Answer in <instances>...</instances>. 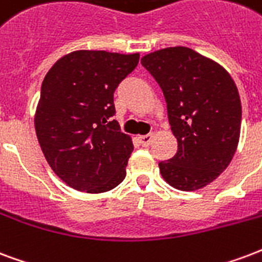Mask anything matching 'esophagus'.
<instances>
[{
	"instance_id": "esophagus-1",
	"label": "esophagus",
	"mask_w": 262,
	"mask_h": 262,
	"mask_svg": "<svg viewBox=\"0 0 262 262\" xmlns=\"http://www.w3.org/2000/svg\"><path fill=\"white\" fill-rule=\"evenodd\" d=\"M138 139H139V142H141V145H142V146H149V145H150V142H152V139H153V134L141 135Z\"/></svg>"
}]
</instances>
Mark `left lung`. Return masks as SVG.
<instances>
[{"mask_svg":"<svg viewBox=\"0 0 262 262\" xmlns=\"http://www.w3.org/2000/svg\"><path fill=\"white\" fill-rule=\"evenodd\" d=\"M141 63L164 94L176 156L160 161L161 177L180 190L202 189L225 170L241 137L242 105L231 74L213 59L170 47Z\"/></svg>","mask_w":262,"mask_h":262,"instance_id":"left-lung-1","label":"left lung"}]
</instances>
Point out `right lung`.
Masks as SVG:
<instances>
[{
	"label": "right lung",
	"instance_id": "1",
	"mask_svg": "<svg viewBox=\"0 0 262 262\" xmlns=\"http://www.w3.org/2000/svg\"><path fill=\"white\" fill-rule=\"evenodd\" d=\"M139 54L74 51L49 69L34 116L41 150L56 176L86 193L113 189L125 178L134 150L120 131L113 94Z\"/></svg>",
	"mask_w": 262,
	"mask_h": 262
}]
</instances>
